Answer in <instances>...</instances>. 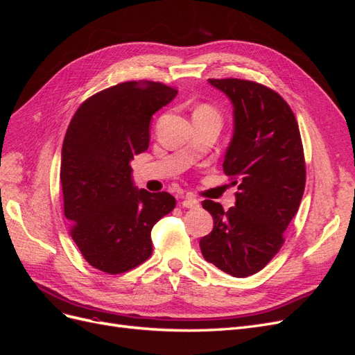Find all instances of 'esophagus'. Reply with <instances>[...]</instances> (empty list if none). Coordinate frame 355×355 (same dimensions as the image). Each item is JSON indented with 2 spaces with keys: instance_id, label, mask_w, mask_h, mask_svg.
<instances>
[{
  "instance_id": "34e87169",
  "label": "esophagus",
  "mask_w": 355,
  "mask_h": 355,
  "mask_svg": "<svg viewBox=\"0 0 355 355\" xmlns=\"http://www.w3.org/2000/svg\"><path fill=\"white\" fill-rule=\"evenodd\" d=\"M182 206L184 207H187V209H197L198 206H200V201L196 198V197H192V196H187L184 200H182Z\"/></svg>"
}]
</instances>
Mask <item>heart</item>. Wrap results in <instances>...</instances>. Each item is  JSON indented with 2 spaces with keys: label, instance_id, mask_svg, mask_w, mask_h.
<instances>
[{
  "label": "heart",
  "instance_id": "obj_1",
  "mask_svg": "<svg viewBox=\"0 0 355 355\" xmlns=\"http://www.w3.org/2000/svg\"><path fill=\"white\" fill-rule=\"evenodd\" d=\"M198 110H207V111H213L211 108H209V106H200V108Z\"/></svg>",
  "mask_w": 355,
  "mask_h": 355
}]
</instances>
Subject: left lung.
Returning <instances> with one entry per match:
<instances>
[{
    "label": "left lung",
    "instance_id": "left-lung-1",
    "mask_svg": "<svg viewBox=\"0 0 355 355\" xmlns=\"http://www.w3.org/2000/svg\"><path fill=\"white\" fill-rule=\"evenodd\" d=\"M209 83L234 106L223 171L239 192L227 211L219 202L202 201L214 227L200 240V249L223 272L249 277L282 249L284 231L299 209L306 180L304 146L295 114L280 94L239 78Z\"/></svg>",
    "mask_w": 355,
    "mask_h": 355
}]
</instances>
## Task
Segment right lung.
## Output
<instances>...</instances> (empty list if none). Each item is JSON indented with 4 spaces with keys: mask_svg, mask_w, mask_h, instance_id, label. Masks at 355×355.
Instances as JSON below:
<instances>
[{
    "mask_svg": "<svg viewBox=\"0 0 355 355\" xmlns=\"http://www.w3.org/2000/svg\"><path fill=\"white\" fill-rule=\"evenodd\" d=\"M178 90L127 81L93 94L73 114L62 146L63 213L93 268L123 274L153 253L151 230L175 209L168 192L137 189L130 161L148 149L149 121Z\"/></svg>",
    "mask_w": 355,
    "mask_h": 355,
    "instance_id": "obj_1",
    "label": "right lung"
}]
</instances>
